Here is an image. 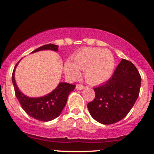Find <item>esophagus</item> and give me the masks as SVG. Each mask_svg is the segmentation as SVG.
I'll use <instances>...</instances> for the list:
<instances>
[{
  "mask_svg": "<svg viewBox=\"0 0 154 154\" xmlns=\"http://www.w3.org/2000/svg\"><path fill=\"white\" fill-rule=\"evenodd\" d=\"M85 88V86L82 85H76V89L77 90H82L84 89Z\"/></svg>",
  "mask_w": 154,
  "mask_h": 154,
  "instance_id": "esophagus-1",
  "label": "esophagus"
}]
</instances>
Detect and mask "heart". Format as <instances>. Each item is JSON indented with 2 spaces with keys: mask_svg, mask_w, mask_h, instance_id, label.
Returning <instances> with one entry per match:
<instances>
[{
  "mask_svg": "<svg viewBox=\"0 0 154 154\" xmlns=\"http://www.w3.org/2000/svg\"><path fill=\"white\" fill-rule=\"evenodd\" d=\"M74 63L67 61L64 72L72 79L80 76L79 70L85 72V78L91 85H99L109 79L114 72L115 60L109 50L98 48H85L79 51L73 58Z\"/></svg>",
  "mask_w": 154,
  "mask_h": 154,
  "instance_id": "1",
  "label": "heart"
}]
</instances>
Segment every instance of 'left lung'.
I'll list each match as a JSON object with an SVG mask.
<instances>
[{
    "label": "left lung",
    "instance_id": "obj_1",
    "mask_svg": "<svg viewBox=\"0 0 154 154\" xmlns=\"http://www.w3.org/2000/svg\"><path fill=\"white\" fill-rule=\"evenodd\" d=\"M141 77L131 61L121 62L106 82L94 88L95 96L88 103L90 114L103 125H111L125 117L138 98Z\"/></svg>",
    "mask_w": 154,
    "mask_h": 154
}]
</instances>
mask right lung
I'll return each instance as SVG.
<instances>
[{
    "label": "right lung",
    "instance_id": "add662e5",
    "mask_svg": "<svg viewBox=\"0 0 154 154\" xmlns=\"http://www.w3.org/2000/svg\"><path fill=\"white\" fill-rule=\"evenodd\" d=\"M58 48L59 45L47 44L38 48L32 53L43 50L58 51ZM18 63L16 64L12 73V82L14 87L15 95L21 104V106L28 115L39 121L48 122L56 119L60 115L66 106L69 95L75 90V85L60 82L56 89L45 96L40 98H30L26 96L19 91L16 84L14 72Z\"/></svg>",
    "mask_w": 154,
    "mask_h": 154
}]
</instances>
